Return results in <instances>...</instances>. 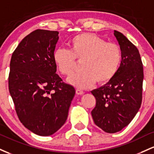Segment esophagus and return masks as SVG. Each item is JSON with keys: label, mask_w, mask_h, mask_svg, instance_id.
Instances as JSON below:
<instances>
[{"label": "esophagus", "mask_w": 154, "mask_h": 154, "mask_svg": "<svg viewBox=\"0 0 154 154\" xmlns=\"http://www.w3.org/2000/svg\"><path fill=\"white\" fill-rule=\"evenodd\" d=\"M75 92H76V94H79V95H82V94H84V91L79 89H75Z\"/></svg>", "instance_id": "1"}]
</instances>
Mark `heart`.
<instances>
[{
    "label": "heart",
    "instance_id": "obj_1",
    "mask_svg": "<svg viewBox=\"0 0 154 154\" xmlns=\"http://www.w3.org/2000/svg\"><path fill=\"white\" fill-rule=\"evenodd\" d=\"M69 46L70 50L63 48L55 50L53 59L60 73L66 76L71 75L76 61H82V71L68 79V82L75 87L84 89L95 82L105 84L116 74L122 57L119 45L106 42L96 34L83 32L74 36Z\"/></svg>",
    "mask_w": 154,
    "mask_h": 154
}]
</instances>
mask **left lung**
<instances>
[{
  "label": "left lung",
  "mask_w": 154,
  "mask_h": 154,
  "mask_svg": "<svg viewBox=\"0 0 154 154\" xmlns=\"http://www.w3.org/2000/svg\"><path fill=\"white\" fill-rule=\"evenodd\" d=\"M122 60L114 77L91 91L96 105L91 111L94 124L105 132L115 133L127 127L140 108L143 66L137 48L122 32L115 30Z\"/></svg>",
  "instance_id": "1"
}]
</instances>
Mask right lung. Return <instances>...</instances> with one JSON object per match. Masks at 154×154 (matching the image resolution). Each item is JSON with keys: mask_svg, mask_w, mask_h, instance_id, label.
I'll return each mask as SVG.
<instances>
[{"mask_svg": "<svg viewBox=\"0 0 154 154\" xmlns=\"http://www.w3.org/2000/svg\"><path fill=\"white\" fill-rule=\"evenodd\" d=\"M58 34L32 31L20 43L10 62L8 89L17 116L41 136L53 134L65 123L75 92L56 73L53 54Z\"/></svg>", "mask_w": 154, "mask_h": 154, "instance_id": "add662e5", "label": "right lung"}]
</instances>
